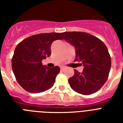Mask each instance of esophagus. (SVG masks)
<instances>
[{"label":"esophagus","instance_id":"obj_1","mask_svg":"<svg viewBox=\"0 0 123 123\" xmlns=\"http://www.w3.org/2000/svg\"><path fill=\"white\" fill-rule=\"evenodd\" d=\"M65 69H66L65 67H61V71H64Z\"/></svg>","mask_w":123,"mask_h":123}]
</instances>
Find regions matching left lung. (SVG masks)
<instances>
[{"label":"left lung","instance_id":"left-lung-1","mask_svg":"<svg viewBox=\"0 0 123 123\" xmlns=\"http://www.w3.org/2000/svg\"><path fill=\"white\" fill-rule=\"evenodd\" d=\"M67 42L75 48V61L81 62L84 66L80 73L68 79L73 90L89 95L97 92L107 80L111 67V58L107 46L98 37L82 32L61 33Z\"/></svg>","mask_w":123,"mask_h":123}]
</instances>
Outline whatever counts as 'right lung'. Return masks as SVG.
<instances>
[{"label": "right lung", "mask_w": 123, "mask_h": 123, "mask_svg": "<svg viewBox=\"0 0 123 123\" xmlns=\"http://www.w3.org/2000/svg\"><path fill=\"white\" fill-rule=\"evenodd\" d=\"M58 39H62L59 33L39 34L24 39L16 46L12 69L18 84L25 91L39 93L54 86L60 68H48L41 61L50 56L51 44Z\"/></svg>", "instance_id": "add662e5"}]
</instances>
